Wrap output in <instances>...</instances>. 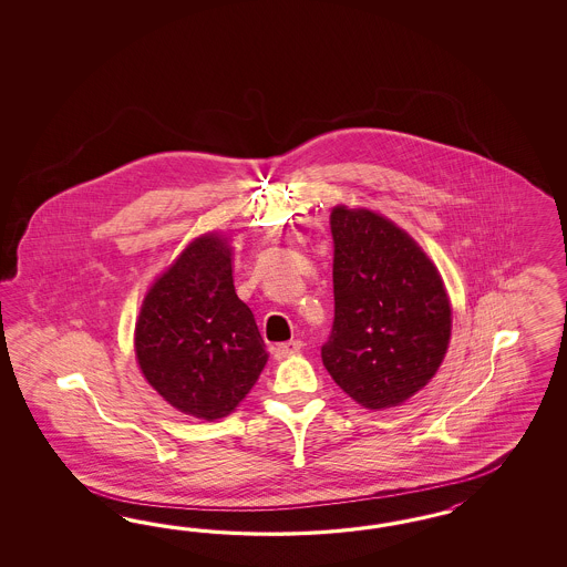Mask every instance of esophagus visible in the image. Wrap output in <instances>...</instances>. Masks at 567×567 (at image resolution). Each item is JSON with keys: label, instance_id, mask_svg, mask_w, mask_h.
Returning a JSON list of instances; mask_svg holds the SVG:
<instances>
[{"label": "esophagus", "instance_id": "34e87169", "mask_svg": "<svg viewBox=\"0 0 567 567\" xmlns=\"http://www.w3.org/2000/svg\"><path fill=\"white\" fill-rule=\"evenodd\" d=\"M299 349H301V341L280 343L275 349V358L276 360H287V358H291L295 353H299Z\"/></svg>", "mask_w": 567, "mask_h": 567}]
</instances>
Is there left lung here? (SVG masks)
<instances>
[{
	"mask_svg": "<svg viewBox=\"0 0 567 567\" xmlns=\"http://www.w3.org/2000/svg\"><path fill=\"white\" fill-rule=\"evenodd\" d=\"M334 322L322 361L365 410L403 405L445 360V280L408 230L368 207H332Z\"/></svg>",
	"mask_w": 567,
	"mask_h": 567,
	"instance_id": "left-lung-1",
	"label": "left lung"
}]
</instances>
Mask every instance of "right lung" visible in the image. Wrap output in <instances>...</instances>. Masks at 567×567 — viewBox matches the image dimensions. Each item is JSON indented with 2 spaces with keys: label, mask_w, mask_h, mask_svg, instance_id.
Returning <instances> with one entry per match:
<instances>
[{
  "label": "right lung",
  "mask_w": 567,
  "mask_h": 567,
  "mask_svg": "<svg viewBox=\"0 0 567 567\" xmlns=\"http://www.w3.org/2000/svg\"><path fill=\"white\" fill-rule=\"evenodd\" d=\"M138 370L176 412L223 420L268 363L256 318L233 282V240L204 233L155 276L135 322Z\"/></svg>",
  "instance_id": "obj_1"
}]
</instances>
